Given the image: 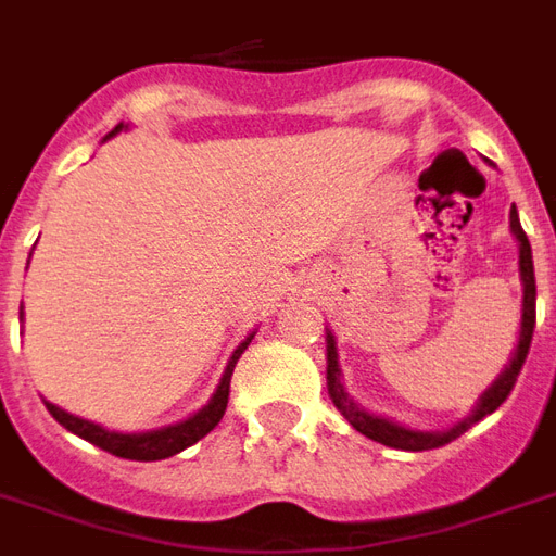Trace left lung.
<instances>
[{
	"instance_id": "obj_1",
	"label": "left lung",
	"mask_w": 556,
	"mask_h": 556,
	"mask_svg": "<svg viewBox=\"0 0 556 556\" xmlns=\"http://www.w3.org/2000/svg\"><path fill=\"white\" fill-rule=\"evenodd\" d=\"M510 233H514V239H517L519 244V282H522V320H519L517 349H514L508 366L500 371V378L493 380L491 387L479 395V401H476V406L470 409V415L462 418L458 424H453V427H447V430H413V427H406V424H397L392 421V418H383V415H375L369 413V409H364V406L357 404L355 397L346 392L343 371H340L338 361V343H334L331 329H326V387H329L331 404L338 406L340 415H343L357 432H364L366 439L395 450H435L450 444L453 439H458V435L470 430L476 421H482L484 415H491L493 409H500V406L505 404V397L510 395V389L517 383L519 369L526 364L536 320L534 260H531V242H528L526 230L519 225L517 207H510Z\"/></svg>"
}]
</instances>
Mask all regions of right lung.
I'll return each mask as SVG.
<instances>
[{
	"instance_id": "1",
	"label": "right lung",
	"mask_w": 556,
	"mask_h": 556,
	"mask_svg": "<svg viewBox=\"0 0 556 556\" xmlns=\"http://www.w3.org/2000/svg\"><path fill=\"white\" fill-rule=\"evenodd\" d=\"M124 129H129V124H117L115 129L103 138V141L115 138V135L124 132ZM20 320H22V312H20ZM253 334H256V331H251V334H248V338L233 349V355H230V361H227L225 366V375H222V380H218L216 392L210 395L207 404L201 406V409H195L192 415H187L185 421L167 424V427H159V430H147V432H117V430H106L103 424L86 421V418H80V415L65 413L63 406L51 404V401H46L48 413L54 415V421L63 424L65 430L74 432V435H80V439L91 441L94 447L106 450V453H112V456L132 458V462H161V458L176 456V453H181V450L192 447L195 441L204 439V435H207L218 421H222V415H225L227 409V395H230V375H233L236 361H239V355L248 349Z\"/></svg>"
}]
</instances>
